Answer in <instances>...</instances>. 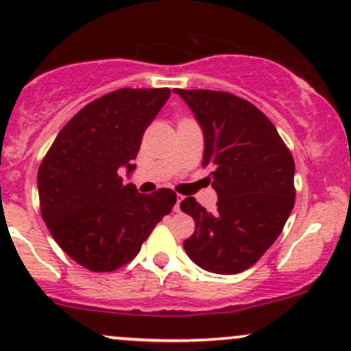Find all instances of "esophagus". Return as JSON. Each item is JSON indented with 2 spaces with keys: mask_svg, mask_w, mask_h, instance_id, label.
<instances>
[{
  "mask_svg": "<svg viewBox=\"0 0 351 351\" xmlns=\"http://www.w3.org/2000/svg\"><path fill=\"white\" fill-rule=\"evenodd\" d=\"M183 197L178 195V198H176V204H175V212H180V204H182Z\"/></svg>",
  "mask_w": 351,
  "mask_h": 351,
  "instance_id": "obj_1",
  "label": "esophagus"
}]
</instances>
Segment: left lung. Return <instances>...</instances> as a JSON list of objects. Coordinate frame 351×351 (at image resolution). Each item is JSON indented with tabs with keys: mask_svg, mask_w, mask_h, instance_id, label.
I'll return each instance as SVG.
<instances>
[{
	"mask_svg": "<svg viewBox=\"0 0 351 351\" xmlns=\"http://www.w3.org/2000/svg\"><path fill=\"white\" fill-rule=\"evenodd\" d=\"M204 132L217 210L193 197L180 204L195 221L183 243L193 263L212 274L234 275L253 267L280 236L295 204V165L289 147L261 110L247 100L212 90H180Z\"/></svg>",
	"mask_w": 351,
	"mask_h": 351,
	"instance_id": "1",
	"label": "left lung"
}]
</instances>
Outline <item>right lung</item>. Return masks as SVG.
<instances>
[{
    "label": "right lung",
    "instance_id": "right-lung-1",
    "mask_svg": "<svg viewBox=\"0 0 351 351\" xmlns=\"http://www.w3.org/2000/svg\"><path fill=\"white\" fill-rule=\"evenodd\" d=\"M169 98L168 88H122L83 107L66 123L37 175L40 212L52 238L76 263L113 271L136 258L176 193L123 185L144 130Z\"/></svg>",
    "mask_w": 351,
    "mask_h": 351
}]
</instances>
